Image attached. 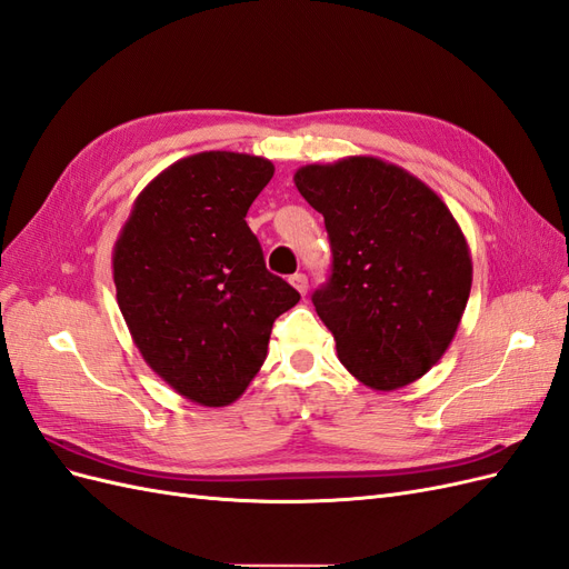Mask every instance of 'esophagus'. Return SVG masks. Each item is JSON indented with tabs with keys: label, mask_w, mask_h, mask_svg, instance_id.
Wrapping results in <instances>:
<instances>
[{
	"label": "esophagus",
	"mask_w": 569,
	"mask_h": 569,
	"mask_svg": "<svg viewBox=\"0 0 569 569\" xmlns=\"http://www.w3.org/2000/svg\"><path fill=\"white\" fill-rule=\"evenodd\" d=\"M289 282H291V287H295V289L299 291V295H306V291H308V278H306V274H303V272H297V274H291V278H289Z\"/></svg>",
	"instance_id": "esophagus-1"
}]
</instances>
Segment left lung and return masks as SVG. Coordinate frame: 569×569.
<instances>
[{
    "label": "left lung",
    "mask_w": 569,
    "mask_h": 569,
    "mask_svg": "<svg viewBox=\"0 0 569 569\" xmlns=\"http://www.w3.org/2000/svg\"><path fill=\"white\" fill-rule=\"evenodd\" d=\"M301 197L325 218L332 278L313 306L358 382L393 391L451 347L472 289V256L432 187L377 157L308 163Z\"/></svg>",
    "instance_id": "obj_1"
}]
</instances>
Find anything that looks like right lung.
<instances>
[{
  "label": "right lung",
  "instance_id": "1",
  "mask_svg": "<svg viewBox=\"0 0 569 569\" xmlns=\"http://www.w3.org/2000/svg\"><path fill=\"white\" fill-rule=\"evenodd\" d=\"M272 161L201 151L137 194L113 247L116 301L144 363L184 399L234 403L299 291L268 272L247 211Z\"/></svg>",
  "mask_w": 569,
  "mask_h": 569
}]
</instances>
